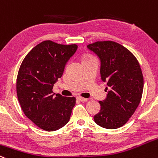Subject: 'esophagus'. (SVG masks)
Instances as JSON below:
<instances>
[{
	"mask_svg": "<svg viewBox=\"0 0 158 158\" xmlns=\"http://www.w3.org/2000/svg\"><path fill=\"white\" fill-rule=\"evenodd\" d=\"M77 100H79V101H81V102H86V101H88V99H87V98L81 97V96H78V97H77Z\"/></svg>",
	"mask_w": 158,
	"mask_h": 158,
	"instance_id": "esophagus-1",
	"label": "esophagus"
}]
</instances>
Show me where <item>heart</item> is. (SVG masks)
<instances>
[{
	"instance_id": "obj_1",
	"label": "heart",
	"mask_w": 158,
	"mask_h": 158,
	"mask_svg": "<svg viewBox=\"0 0 158 158\" xmlns=\"http://www.w3.org/2000/svg\"><path fill=\"white\" fill-rule=\"evenodd\" d=\"M86 58H89V57H84V58H83V59H86Z\"/></svg>"
}]
</instances>
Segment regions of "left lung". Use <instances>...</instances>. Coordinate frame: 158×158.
Masks as SVG:
<instances>
[{"label":"left lung","instance_id":"left-lung-1","mask_svg":"<svg viewBox=\"0 0 158 158\" xmlns=\"http://www.w3.org/2000/svg\"><path fill=\"white\" fill-rule=\"evenodd\" d=\"M87 47L101 59V79L109 86L107 98L99 102L101 111L94 116V122L109 129L123 127L141 101L143 76L138 60L129 49L112 40Z\"/></svg>","mask_w":158,"mask_h":158}]
</instances>
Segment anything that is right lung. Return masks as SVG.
<instances>
[{
    "label": "right lung",
    "instance_id": "add662e5",
    "mask_svg": "<svg viewBox=\"0 0 158 158\" xmlns=\"http://www.w3.org/2000/svg\"><path fill=\"white\" fill-rule=\"evenodd\" d=\"M77 49L45 40L24 57L18 73L17 96L25 115L45 131H56L68 123L75 97L53 94V86L62 77L65 65Z\"/></svg>",
    "mask_w": 158,
    "mask_h": 158
}]
</instances>
